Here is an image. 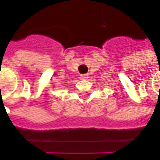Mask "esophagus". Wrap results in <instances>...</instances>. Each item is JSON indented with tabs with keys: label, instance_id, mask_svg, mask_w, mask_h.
<instances>
[{
	"label": "esophagus",
	"instance_id": "obj_1",
	"mask_svg": "<svg viewBox=\"0 0 160 160\" xmlns=\"http://www.w3.org/2000/svg\"><path fill=\"white\" fill-rule=\"evenodd\" d=\"M89 78V74H83V75H80V79L81 80H87Z\"/></svg>",
	"mask_w": 160,
	"mask_h": 160
}]
</instances>
